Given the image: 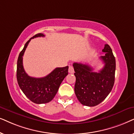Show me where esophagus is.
<instances>
[{"mask_svg":"<svg viewBox=\"0 0 134 134\" xmlns=\"http://www.w3.org/2000/svg\"><path fill=\"white\" fill-rule=\"evenodd\" d=\"M69 72L70 73V74H74V67H72V66H69Z\"/></svg>","mask_w":134,"mask_h":134,"instance_id":"34e87169","label":"esophagus"}]
</instances>
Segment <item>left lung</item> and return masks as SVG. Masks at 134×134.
<instances>
[{
	"mask_svg": "<svg viewBox=\"0 0 134 134\" xmlns=\"http://www.w3.org/2000/svg\"><path fill=\"white\" fill-rule=\"evenodd\" d=\"M103 52L105 56L100 57L104 67L99 72L88 64L74 62L76 83L75 92L82 105L88 107L97 105L107 97L115 83L116 60L110 46L105 44Z\"/></svg>",
	"mask_w": 134,
	"mask_h": 134,
	"instance_id": "obj_1",
	"label": "left lung"
}]
</instances>
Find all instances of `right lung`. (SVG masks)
<instances>
[{
  "mask_svg": "<svg viewBox=\"0 0 134 134\" xmlns=\"http://www.w3.org/2000/svg\"><path fill=\"white\" fill-rule=\"evenodd\" d=\"M43 34H37L29 40L19 53L17 61L16 77L19 88L27 97L37 104L48 103L58 92L60 85L68 75V66L58 67L50 74L42 78H34L25 72L23 64V56L29 43L32 38L44 37Z\"/></svg>",
  "mask_w": 134,
  "mask_h": 134,
  "instance_id": "obj_1",
  "label": "right lung"
}]
</instances>
